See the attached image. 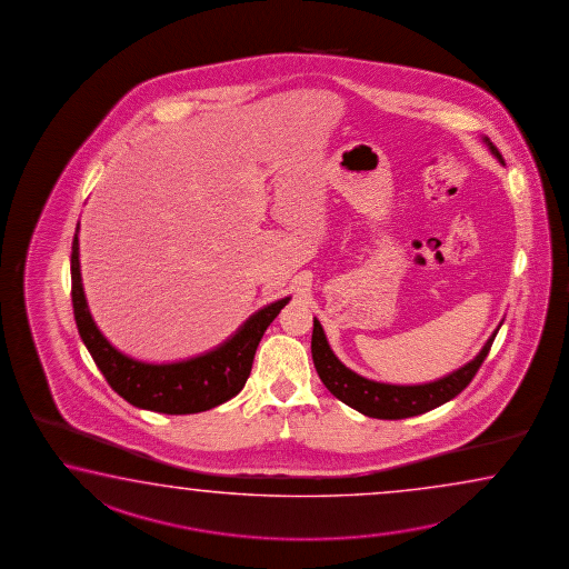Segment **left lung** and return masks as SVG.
Masks as SVG:
<instances>
[{"label": "left lung", "mask_w": 569, "mask_h": 569, "mask_svg": "<svg viewBox=\"0 0 569 569\" xmlns=\"http://www.w3.org/2000/svg\"><path fill=\"white\" fill-rule=\"evenodd\" d=\"M488 150L502 163V156L492 141L485 138ZM502 326V322H500ZM499 328L488 338L487 345L458 371L441 377L438 381L423 385H389L365 379L345 367L326 340L325 328L313 318L312 359L316 371L330 393L348 407L357 409L362 416L377 419H403L421 416L446 401L462 393L470 381L475 379L480 365L488 357V350L495 342Z\"/></svg>", "instance_id": "1"}]
</instances>
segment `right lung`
Listing matches in <instances>:
<instances>
[{
    "mask_svg": "<svg viewBox=\"0 0 569 569\" xmlns=\"http://www.w3.org/2000/svg\"><path fill=\"white\" fill-rule=\"evenodd\" d=\"M72 310L82 342L91 352L94 365L103 372L107 383L128 403L148 411L186 416L221 406L243 389L253 367L259 340L279 310L290 302L281 298L257 310L229 340L194 359L153 365L131 359L119 352L94 325L82 291L79 263V224L70 253Z\"/></svg>",
    "mask_w": 569,
    "mask_h": 569,
    "instance_id": "right-lung-1",
    "label": "right lung"
}]
</instances>
